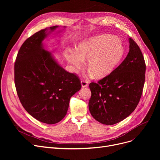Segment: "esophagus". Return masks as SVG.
Segmentation results:
<instances>
[{"instance_id":"esophagus-1","label":"esophagus","mask_w":160,"mask_h":160,"mask_svg":"<svg viewBox=\"0 0 160 160\" xmlns=\"http://www.w3.org/2000/svg\"><path fill=\"white\" fill-rule=\"evenodd\" d=\"M81 85L83 88H85V87H87L88 86V82L84 80H81Z\"/></svg>"}]
</instances>
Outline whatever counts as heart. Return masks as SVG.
<instances>
[{"mask_svg":"<svg viewBox=\"0 0 160 160\" xmlns=\"http://www.w3.org/2000/svg\"><path fill=\"white\" fill-rule=\"evenodd\" d=\"M124 53L123 45L117 38L100 35L82 42L77 51L67 50L64 55L74 72H78L88 61L89 73L97 78L110 74L121 60Z\"/></svg>","mask_w":160,"mask_h":160,"instance_id":"obj_1","label":"heart"}]
</instances>
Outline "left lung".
Instances as JSON below:
<instances>
[{"label": "left lung", "instance_id": "1", "mask_svg": "<svg viewBox=\"0 0 160 160\" xmlns=\"http://www.w3.org/2000/svg\"><path fill=\"white\" fill-rule=\"evenodd\" d=\"M124 61L97 83L91 82L89 112L99 122L113 125L124 120L136 108L143 89L146 65L141 49L131 38Z\"/></svg>", "mask_w": 160, "mask_h": 160}]
</instances>
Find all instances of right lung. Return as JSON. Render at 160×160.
Returning <instances> with one entry per match:
<instances>
[{"label":"right lung","mask_w":160,"mask_h":160,"mask_svg":"<svg viewBox=\"0 0 160 160\" xmlns=\"http://www.w3.org/2000/svg\"><path fill=\"white\" fill-rule=\"evenodd\" d=\"M57 28L43 29L28 38L14 65L15 85L21 103L36 119L48 124L64 118L71 97L82 87L77 76L66 71L44 48L43 41Z\"/></svg>","instance_id":"1"}]
</instances>
